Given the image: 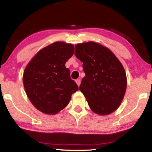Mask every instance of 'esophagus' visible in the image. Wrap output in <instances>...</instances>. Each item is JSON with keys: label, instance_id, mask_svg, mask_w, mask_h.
<instances>
[{"label": "esophagus", "instance_id": "esophagus-1", "mask_svg": "<svg viewBox=\"0 0 152 152\" xmlns=\"http://www.w3.org/2000/svg\"><path fill=\"white\" fill-rule=\"evenodd\" d=\"M76 83H77V85L78 86H80V84H81V80H80V79H77V80H76Z\"/></svg>", "mask_w": 152, "mask_h": 152}]
</instances>
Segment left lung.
<instances>
[{
	"label": "left lung",
	"mask_w": 152,
	"mask_h": 152,
	"mask_svg": "<svg viewBox=\"0 0 152 152\" xmlns=\"http://www.w3.org/2000/svg\"><path fill=\"white\" fill-rule=\"evenodd\" d=\"M75 55L83 63L85 76L80 90L89 108L100 115L112 113L119 107L126 91L123 65L109 48L94 42L77 44Z\"/></svg>",
	"instance_id": "obj_1"
}]
</instances>
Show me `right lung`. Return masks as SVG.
<instances>
[{
	"instance_id": "right-lung-1",
	"label": "right lung",
	"mask_w": 152,
	"mask_h": 152,
	"mask_svg": "<svg viewBox=\"0 0 152 152\" xmlns=\"http://www.w3.org/2000/svg\"><path fill=\"white\" fill-rule=\"evenodd\" d=\"M74 46L57 42L41 49L29 61L23 74L27 96L37 109L49 115L66 107L78 86L70 78L65 63Z\"/></svg>"
}]
</instances>
